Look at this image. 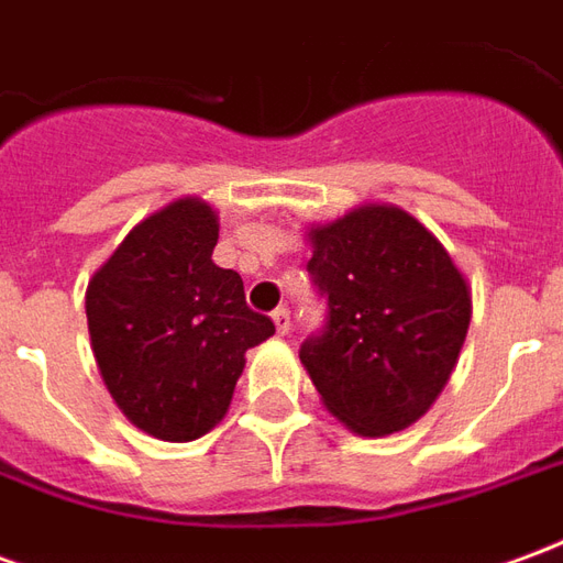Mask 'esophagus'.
I'll list each match as a JSON object with an SVG mask.
<instances>
[{"instance_id":"esophagus-1","label":"esophagus","mask_w":563,"mask_h":563,"mask_svg":"<svg viewBox=\"0 0 563 563\" xmlns=\"http://www.w3.org/2000/svg\"><path fill=\"white\" fill-rule=\"evenodd\" d=\"M271 319H274V325H277V334H289V329H292V310H289V307L280 305L271 313Z\"/></svg>"}]
</instances>
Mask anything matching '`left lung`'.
I'll use <instances>...</instances> for the list:
<instances>
[{"label":"left lung","instance_id":"left-lung-1","mask_svg":"<svg viewBox=\"0 0 563 563\" xmlns=\"http://www.w3.org/2000/svg\"><path fill=\"white\" fill-rule=\"evenodd\" d=\"M310 234L307 271L325 319L298 355L346 428L395 434L424 416L459 362L471 325L467 283L401 208H358Z\"/></svg>","mask_w":563,"mask_h":563}]
</instances>
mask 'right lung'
Listing matches in <instances>:
<instances>
[{
	"label": "right lung",
	"instance_id": "add662e5",
	"mask_svg": "<svg viewBox=\"0 0 563 563\" xmlns=\"http://www.w3.org/2000/svg\"><path fill=\"white\" fill-rule=\"evenodd\" d=\"M217 213L180 198L135 225L87 289L92 353L141 431L186 443L220 422L244 353L274 334L238 271L213 262Z\"/></svg>",
	"mask_w": 563,
	"mask_h": 563
}]
</instances>
